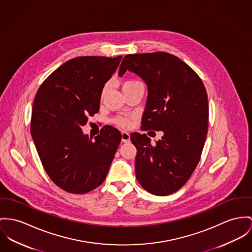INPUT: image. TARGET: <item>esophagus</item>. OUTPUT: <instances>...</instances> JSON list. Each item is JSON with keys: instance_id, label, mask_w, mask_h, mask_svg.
Returning <instances> with one entry per match:
<instances>
[{"instance_id": "34e87169", "label": "esophagus", "mask_w": 252, "mask_h": 252, "mask_svg": "<svg viewBox=\"0 0 252 252\" xmlns=\"http://www.w3.org/2000/svg\"><path fill=\"white\" fill-rule=\"evenodd\" d=\"M129 140H130L129 133L127 131H123L122 132V142L127 143V142H129Z\"/></svg>"}]
</instances>
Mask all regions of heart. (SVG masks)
<instances>
[{
  "instance_id": "obj_1",
  "label": "heart",
  "mask_w": 252,
  "mask_h": 252,
  "mask_svg": "<svg viewBox=\"0 0 252 252\" xmlns=\"http://www.w3.org/2000/svg\"><path fill=\"white\" fill-rule=\"evenodd\" d=\"M139 84H142L141 81H139L138 79H134V78H129V79H126L123 84H122V87H123V90L126 91V89L130 88V87H133L135 85H139ZM107 87L108 85L105 84L104 87L102 88L101 90V97H103V95L105 94L106 90H107ZM112 122L118 126H121V127H128L130 126L132 124H133V117L132 116H117L115 118L112 119Z\"/></svg>"
}]
</instances>
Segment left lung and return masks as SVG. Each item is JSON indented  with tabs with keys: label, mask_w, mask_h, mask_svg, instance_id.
Here are the masks:
<instances>
[{
	"label": "left lung",
	"mask_w": 252,
	"mask_h": 252,
	"mask_svg": "<svg viewBox=\"0 0 252 252\" xmlns=\"http://www.w3.org/2000/svg\"><path fill=\"white\" fill-rule=\"evenodd\" d=\"M126 70L143 78L149 90L141 129L164 132L155 145L147 134L131 133L136 178L151 194H173L189 180L201 157L209 120L205 86L189 65L165 52L127 55L119 76Z\"/></svg>",
	"instance_id": "left-lung-1"
}]
</instances>
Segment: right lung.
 <instances>
[{
    "label": "right lung",
    "instance_id": "right-lung-1",
    "mask_svg": "<svg viewBox=\"0 0 252 252\" xmlns=\"http://www.w3.org/2000/svg\"><path fill=\"white\" fill-rule=\"evenodd\" d=\"M122 57H79L61 65L40 85L31 120L39 158L52 181L71 194H85L105 179L121 132L103 126L93 142L81 126L98 112L101 90Z\"/></svg>",
    "mask_w": 252,
    "mask_h": 252
}]
</instances>
